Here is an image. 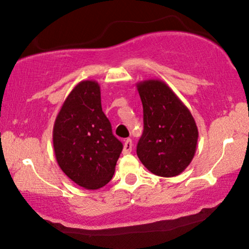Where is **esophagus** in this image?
Segmentation results:
<instances>
[{
  "label": "esophagus",
  "mask_w": 249,
  "mask_h": 249,
  "mask_svg": "<svg viewBox=\"0 0 249 249\" xmlns=\"http://www.w3.org/2000/svg\"><path fill=\"white\" fill-rule=\"evenodd\" d=\"M132 147H133V143L132 140H126L124 142V148H123V154H128L132 152Z\"/></svg>",
  "instance_id": "obj_1"
}]
</instances>
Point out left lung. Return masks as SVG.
Wrapping results in <instances>:
<instances>
[{"instance_id": "1", "label": "left lung", "mask_w": 249, "mask_h": 249, "mask_svg": "<svg viewBox=\"0 0 249 249\" xmlns=\"http://www.w3.org/2000/svg\"><path fill=\"white\" fill-rule=\"evenodd\" d=\"M144 114L136 153L157 176L174 177L194 159L198 129L194 117L171 88L160 80L137 83Z\"/></svg>"}]
</instances>
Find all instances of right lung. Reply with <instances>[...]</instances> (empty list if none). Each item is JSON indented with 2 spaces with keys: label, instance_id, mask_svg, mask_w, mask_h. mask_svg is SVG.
Returning a JSON list of instances; mask_svg holds the SVG:
<instances>
[{
  "label": "right lung",
  "instance_id": "obj_1",
  "mask_svg": "<svg viewBox=\"0 0 249 249\" xmlns=\"http://www.w3.org/2000/svg\"><path fill=\"white\" fill-rule=\"evenodd\" d=\"M53 146L58 166L78 186L98 189L112 179L123 144L102 110L97 82L71 90L55 120Z\"/></svg>",
  "mask_w": 249,
  "mask_h": 249
}]
</instances>
